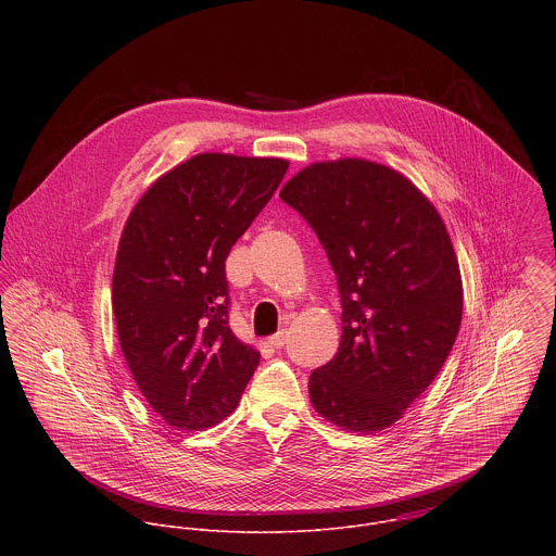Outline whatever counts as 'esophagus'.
<instances>
[{"instance_id":"1","label":"esophagus","mask_w":556,"mask_h":556,"mask_svg":"<svg viewBox=\"0 0 556 556\" xmlns=\"http://www.w3.org/2000/svg\"><path fill=\"white\" fill-rule=\"evenodd\" d=\"M287 340H289V333L282 329V331H278V333H274V336H269V344L274 346V349H280V346H285L287 344Z\"/></svg>"}]
</instances>
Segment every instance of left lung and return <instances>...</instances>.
Listing matches in <instances>:
<instances>
[{
    "label": "left lung",
    "instance_id": "1",
    "mask_svg": "<svg viewBox=\"0 0 556 556\" xmlns=\"http://www.w3.org/2000/svg\"><path fill=\"white\" fill-rule=\"evenodd\" d=\"M280 199L315 229L342 304L340 346L311 375V402L342 430H383L434 381L460 329L445 223L408 177L372 160L313 162Z\"/></svg>",
    "mask_w": 556,
    "mask_h": 556
}]
</instances>
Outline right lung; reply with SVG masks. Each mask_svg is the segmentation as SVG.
Listing matches in <instances>:
<instances>
[{
    "instance_id": "1",
    "label": "right lung",
    "mask_w": 556,
    "mask_h": 556,
    "mask_svg": "<svg viewBox=\"0 0 556 556\" xmlns=\"http://www.w3.org/2000/svg\"><path fill=\"white\" fill-rule=\"evenodd\" d=\"M289 160L197 154L132 207L113 269V315L141 394L177 430L233 413L261 353L229 327L225 261Z\"/></svg>"
}]
</instances>
